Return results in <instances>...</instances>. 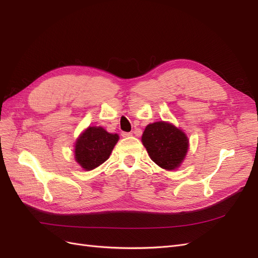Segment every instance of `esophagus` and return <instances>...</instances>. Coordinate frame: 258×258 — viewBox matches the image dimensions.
I'll return each mask as SVG.
<instances>
[{
	"label": "esophagus",
	"instance_id": "34e87169",
	"mask_svg": "<svg viewBox=\"0 0 258 258\" xmlns=\"http://www.w3.org/2000/svg\"><path fill=\"white\" fill-rule=\"evenodd\" d=\"M131 136H132L131 132H122V134H121L122 138H128V137H131Z\"/></svg>",
	"mask_w": 258,
	"mask_h": 258
}]
</instances>
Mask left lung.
<instances>
[{
  "instance_id": "8db88e82",
  "label": "left lung",
  "mask_w": 258,
  "mask_h": 258,
  "mask_svg": "<svg viewBox=\"0 0 258 258\" xmlns=\"http://www.w3.org/2000/svg\"><path fill=\"white\" fill-rule=\"evenodd\" d=\"M142 143L151 159L166 170H174L181 166L189 145L184 132L166 121L147 124Z\"/></svg>"
}]
</instances>
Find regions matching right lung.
I'll list each match as a JSON object with an SVG mask.
<instances>
[{
	"label": "right lung",
	"mask_w": 258,
	"mask_h": 258,
	"mask_svg": "<svg viewBox=\"0 0 258 258\" xmlns=\"http://www.w3.org/2000/svg\"><path fill=\"white\" fill-rule=\"evenodd\" d=\"M118 139V135L108 134L102 127H88L76 140V162L86 171L99 167L110 157Z\"/></svg>",
	"instance_id": "obj_1"
}]
</instances>
